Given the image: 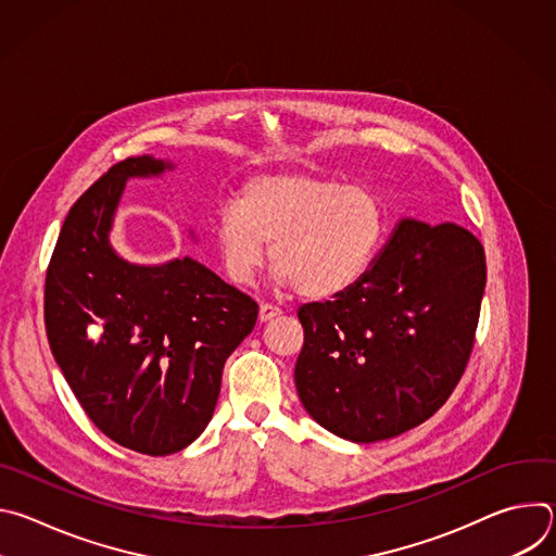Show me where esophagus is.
Here are the masks:
<instances>
[{
	"instance_id": "34e87169",
	"label": "esophagus",
	"mask_w": 556,
	"mask_h": 556,
	"mask_svg": "<svg viewBox=\"0 0 556 556\" xmlns=\"http://www.w3.org/2000/svg\"><path fill=\"white\" fill-rule=\"evenodd\" d=\"M277 314H281V309H279L277 305H273V303H262V305H260V321H262V324L275 319Z\"/></svg>"
}]
</instances>
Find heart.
Returning <instances> with one entry per match:
<instances>
[{
  "label": "heart",
  "mask_w": 556,
  "mask_h": 556,
  "mask_svg": "<svg viewBox=\"0 0 556 556\" xmlns=\"http://www.w3.org/2000/svg\"><path fill=\"white\" fill-rule=\"evenodd\" d=\"M387 230V208L365 185L305 172L249 178L237 206H224L213 242L224 275L251 286L266 260L279 283L328 299L356 286L371 268Z\"/></svg>",
  "instance_id": "b5f03b06"
}]
</instances>
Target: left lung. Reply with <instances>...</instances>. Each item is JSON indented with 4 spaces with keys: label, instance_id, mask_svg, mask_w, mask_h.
Returning a JSON list of instances; mask_svg holds the SVG:
<instances>
[{
    "label": "left lung",
    "instance_id": "8db88e82",
    "mask_svg": "<svg viewBox=\"0 0 556 556\" xmlns=\"http://www.w3.org/2000/svg\"><path fill=\"white\" fill-rule=\"evenodd\" d=\"M484 288L478 237L453 222L401 219L356 286L299 307L301 405L365 444L422 425L466 369Z\"/></svg>",
    "mask_w": 556,
    "mask_h": 556
}]
</instances>
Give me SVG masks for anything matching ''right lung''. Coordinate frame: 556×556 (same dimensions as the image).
Masks as SVG:
<instances>
[{"instance_id":"obj_1","label":"right lung","mask_w":556,"mask_h":556,"mask_svg":"<svg viewBox=\"0 0 556 556\" xmlns=\"http://www.w3.org/2000/svg\"><path fill=\"white\" fill-rule=\"evenodd\" d=\"M174 163L127 157L70 208L46 273V334L76 401L116 444L172 455L213 418L222 369L255 328L257 303L185 257L138 266L110 244L129 178Z\"/></svg>"}]
</instances>
